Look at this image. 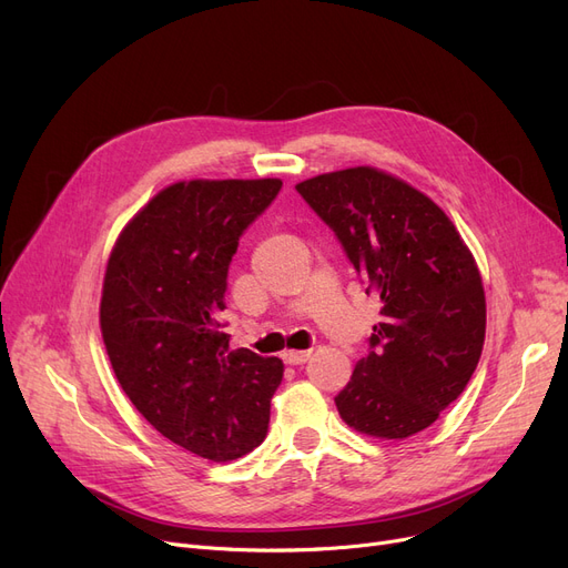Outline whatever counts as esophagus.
Listing matches in <instances>:
<instances>
[{"label": "esophagus", "instance_id": "34e87169", "mask_svg": "<svg viewBox=\"0 0 568 568\" xmlns=\"http://www.w3.org/2000/svg\"><path fill=\"white\" fill-rule=\"evenodd\" d=\"M282 361L286 365H303L310 361V351H286V354H282Z\"/></svg>", "mask_w": 568, "mask_h": 568}]
</instances>
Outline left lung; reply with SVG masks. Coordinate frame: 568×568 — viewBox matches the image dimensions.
Returning a JSON list of instances; mask_svg holds the SVG:
<instances>
[{
  "mask_svg": "<svg viewBox=\"0 0 568 568\" xmlns=\"http://www.w3.org/2000/svg\"><path fill=\"white\" fill-rule=\"evenodd\" d=\"M382 301L367 356L337 393L342 420L369 437L404 439L460 397L485 339L476 261L439 205L369 166L295 184Z\"/></svg>",
  "mask_w": 568,
  "mask_h": 568,
  "instance_id": "1",
  "label": "left lung"
}]
</instances>
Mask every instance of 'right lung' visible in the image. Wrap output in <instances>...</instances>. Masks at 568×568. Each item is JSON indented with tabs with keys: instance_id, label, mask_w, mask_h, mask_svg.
<instances>
[{
	"instance_id": "1",
	"label": "right lung",
	"mask_w": 568,
	"mask_h": 568,
	"mask_svg": "<svg viewBox=\"0 0 568 568\" xmlns=\"http://www.w3.org/2000/svg\"><path fill=\"white\" fill-rule=\"evenodd\" d=\"M282 180H192L159 192L118 237L101 295V335L118 382L180 448L235 460L267 435L280 358L229 348L226 277L237 242Z\"/></svg>"
}]
</instances>
